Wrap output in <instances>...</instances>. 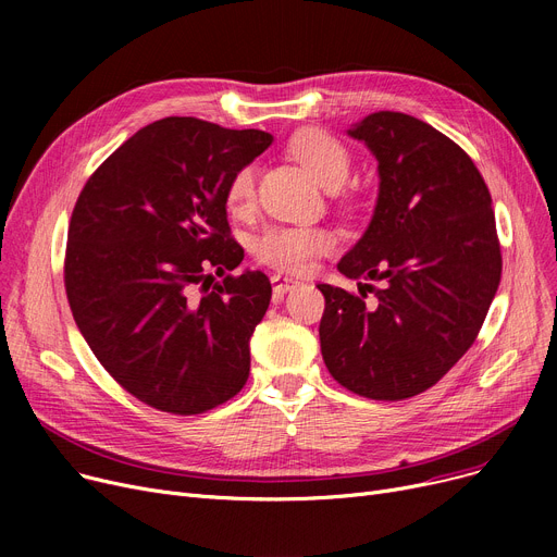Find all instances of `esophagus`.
Wrapping results in <instances>:
<instances>
[{
    "label": "esophagus",
    "mask_w": 557,
    "mask_h": 557,
    "mask_svg": "<svg viewBox=\"0 0 557 557\" xmlns=\"http://www.w3.org/2000/svg\"><path fill=\"white\" fill-rule=\"evenodd\" d=\"M271 282H273V290H275V296L280 298V296H284V294H288L290 288H296L300 282L298 280H294V277H288V275H280V273H275L273 277H271Z\"/></svg>",
    "instance_id": "obj_1"
}]
</instances>
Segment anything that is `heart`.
I'll use <instances>...</instances> for the list:
<instances>
[{
	"label": "heart",
	"mask_w": 557,
	"mask_h": 557,
	"mask_svg": "<svg viewBox=\"0 0 557 557\" xmlns=\"http://www.w3.org/2000/svg\"><path fill=\"white\" fill-rule=\"evenodd\" d=\"M294 156L311 175L330 189H336L349 171V153L345 144L320 128H305L288 141ZM257 173L252 164H244L230 175L225 187V205L232 214H248L257 198ZM338 248L336 232L323 225H277L259 237L255 255L261 263L284 273H309L320 257Z\"/></svg>",
	"instance_id": "heart-1"
}]
</instances>
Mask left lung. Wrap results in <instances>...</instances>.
I'll use <instances>...</instances> for the list:
<instances>
[{"mask_svg":"<svg viewBox=\"0 0 557 557\" xmlns=\"http://www.w3.org/2000/svg\"><path fill=\"white\" fill-rule=\"evenodd\" d=\"M347 133L368 144L382 183L374 216L338 271L382 286L359 284L355 296L318 284L320 349L343 388L397 401L441 382L476 341L502 282V244L483 175L447 135L391 110Z\"/></svg>","mask_w":557,"mask_h":557,"instance_id":"8db88e82","label":"left lung"}]
</instances>
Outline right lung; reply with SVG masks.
<instances>
[{
	"mask_svg": "<svg viewBox=\"0 0 557 557\" xmlns=\"http://www.w3.org/2000/svg\"><path fill=\"white\" fill-rule=\"evenodd\" d=\"M271 141L166 116L126 139L78 194L65 250L74 320L114 382L162 413L212 411L248 382L271 282L227 273L244 248L230 234L225 187ZM212 272L224 280L210 292Z\"/></svg>",
	"mask_w": 557,
	"mask_h": 557,
	"instance_id": "1",
	"label": "right lung"
}]
</instances>
